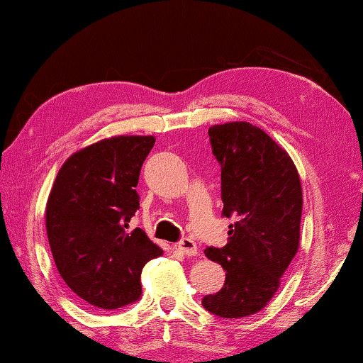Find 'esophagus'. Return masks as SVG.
Listing matches in <instances>:
<instances>
[{
	"label": "esophagus",
	"instance_id": "esophagus-1",
	"mask_svg": "<svg viewBox=\"0 0 363 363\" xmlns=\"http://www.w3.org/2000/svg\"><path fill=\"white\" fill-rule=\"evenodd\" d=\"M178 250H180L183 255L186 256H195L198 252L196 242L191 240V238H183V240L178 242Z\"/></svg>",
	"mask_w": 363,
	"mask_h": 363
}]
</instances>
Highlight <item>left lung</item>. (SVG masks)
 Masks as SVG:
<instances>
[{"label":"left lung","instance_id":"left-lung-1","mask_svg":"<svg viewBox=\"0 0 363 363\" xmlns=\"http://www.w3.org/2000/svg\"><path fill=\"white\" fill-rule=\"evenodd\" d=\"M208 135L221 167V215L235 223L226 246L206 247V257L221 264L226 279L201 304L215 315L240 319L271 301L296 256L301 180L284 148L250 122L213 125Z\"/></svg>","mask_w":363,"mask_h":363}]
</instances>
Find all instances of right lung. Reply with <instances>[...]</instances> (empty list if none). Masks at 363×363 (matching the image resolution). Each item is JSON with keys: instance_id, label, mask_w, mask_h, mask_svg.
Here are the masks:
<instances>
[{"instance_id": "obj_1", "label": "right lung", "mask_w": 363, "mask_h": 363, "mask_svg": "<svg viewBox=\"0 0 363 363\" xmlns=\"http://www.w3.org/2000/svg\"><path fill=\"white\" fill-rule=\"evenodd\" d=\"M153 143L155 137L121 135L82 148L61 167L49 193L46 230L59 274L99 309L140 299L143 266L163 255L140 228L128 231Z\"/></svg>"}]
</instances>
